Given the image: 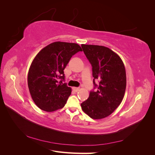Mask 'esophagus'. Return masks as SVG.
Returning a JSON list of instances; mask_svg holds the SVG:
<instances>
[{"label":"esophagus","mask_w":155,"mask_h":155,"mask_svg":"<svg viewBox=\"0 0 155 155\" xmlns=\"http://www.w3.org/2000/svg\"><path fill=\"white\" fill-rule=\"evenodd\" d=\"M72 89H73V91H74V92H78V91H79V89H80V88H78V87H73Z\"/></svg>","instance_id":"34e87169"}]
</instances>
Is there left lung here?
Listing matches in <instances>:
<instances>
[{"label":"left lung","mask_w":155,"mask_h":155,"mask_svg":"<svg viewBox=\"0 0 155 155\" xmlns=\"http://www.w3.org/2000/svg\"><path fill=\"white\" fill-rule=\"evenodd\" d=\"M92 67L96 92H90L81 104L83 111L91 118L100 120L110 115L122 101L126 88V72L120 56L104 46L81 45ZM95 80L99 81L97 86Z\"/></svg>","instance_id":"left-lung-1"}]
</instances>
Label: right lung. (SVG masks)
<instances>
[{"mask_svg":"<svg viewBox=\"0 0 155 155\" xmlns=\"http://www.w3.org/2000/svg\"><path fill=\"white\" fill-rule=\"evenodd\" d=\"M79 51L82 49L78 44L56 41L45 46L32 61L28 85L33 101L40 109L54 112L66 104L72 89L62 83L64 70Z\"/></svg>","mask_w":155,"mask_h":155,"instance_id":"obj_1","label":"right lung"}]
</instances>
